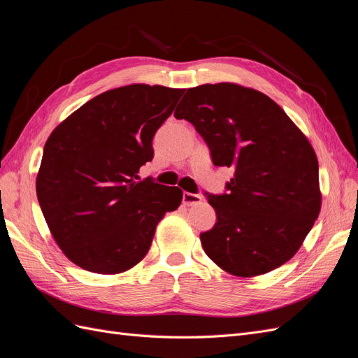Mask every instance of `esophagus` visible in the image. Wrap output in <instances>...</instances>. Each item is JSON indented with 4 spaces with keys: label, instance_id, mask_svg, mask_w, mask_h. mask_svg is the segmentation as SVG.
Masks as SVG:
<instances>
[{
    "label": "esophagus",
    "instance_id": "obj_1",
    "mask_svg": "<svg viewBox=\"0 0 358 358\" xmlns=\"http://www.w3.org/2000/svg\"><path fill=\"white\" fill-rule=\"evenodd\" d=\"M201 196H199V194H191V192H183L182 196V203L185 206H196L201 201Z\"/></svg>",
    "mask_w": 358,
    "mask_h": 358
}]
</instances>
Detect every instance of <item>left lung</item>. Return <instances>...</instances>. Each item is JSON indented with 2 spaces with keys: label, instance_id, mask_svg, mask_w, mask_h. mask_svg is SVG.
<instances>
[{
  "label": "left lung",
  "instance_id": "8db88e82",
  "mask_svg": "<svg viewBox=\"0 0 358 358\" xmlns=\"http://www.w3.org/2000/svg\"><path fill=\"white\" fill-rule=\"evenodd\" d=\"M231 167L229 194L209 196L213 229L200 241L227 273H268L296 255L321 210L318 158L308 137L270 96L221 82L189 88L175 110Z\"/></svg>",
  "mask_w": 358,
  "mask_h": 358
}]
</instances>
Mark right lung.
Segmentation results:
<instances>
[{
  "instance_id": "add662e5",
  "label": "right lung",
  "mask_w": 358,
  "mask_h": 358,
  "mask_svg": "<svg viewBox=\"0 0 358 358\" xmlns=\"http://www.w3.org/2000/svg\"><path fill=\"white\" fill-rule=\"evenodd\" d=\"M185 90L134 83L85 103L53 129L36 179L49 230L70 262L116 275L142 262L182 189L138 180L152 138Z\"/></svg>"
}]
</instances>
